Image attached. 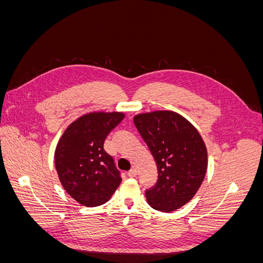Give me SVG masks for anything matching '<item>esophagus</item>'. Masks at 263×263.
I'll list each match as a JSON object with an SVG mask.
<instances>
[{"mask_svg": "<svg viewBox=\"0 0 263 263\" xmlns=\"http://www.w3.org/2000/svg\"><path fill=\"white\" fill-rule=\"evenodd\" d=\"M136 174H137L136 166H133V168L128 171V176H129V177H136Z\"/></svg>", "mask_w": 263, "mask_h": 263, "instance_id": "1", "label": "esophagus"}]
</instances>
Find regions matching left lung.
Listing matches in <instances>:
<instances>
[{"label": "left lung", "instance_id": "1", "mask_svg": "<svg viewBox=\"0 0 263 263\" xmlns=\"http://www.w3.org/2000/svg\"><path fill=\"white\" fill-rule=\"evenodd\" d=\"M153 154L158 181L146 191L151 208L173 212L192 200L208 170V150L200 133L185 117L172 110H155L134 117Z\"/></svg>", "mask_w": 263, "mask_h": 263}]
</instances>
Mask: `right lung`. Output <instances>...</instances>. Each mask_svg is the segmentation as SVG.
I'll return each instance as SVG.
<instances>
[{
    "label": "right lung",
    "instance_id": "right-lung-1",
    "mask_svg": "<svg viewBox=\"0 0 263 263\" xmlns=\"http://www.w3.org/2000/svg\"><path fill=\"white\" fill-rule=\"evenodd\" d=\"M121 112H93L71 123L54 151V165L67 193L84 206L106 203L122 182L112 156L104 150L107 135L123 121Z\"/></svg>",
    "mask_w": 263,
    "mask_h": 263
}]
</instances>
